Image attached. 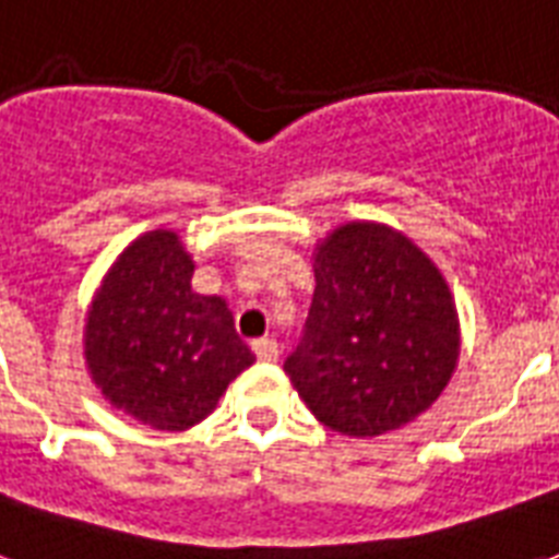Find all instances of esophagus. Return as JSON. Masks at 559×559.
<instances>
[{
  "label": "esophagus",
  "instance_id": "34e87169",
  "mask_svg": "<svg viewBox=\"0 0 559 559\" xmlns=\"http://www.w3.org/2000/svg\"><path fill=\"white\" fill-rule=\"evenodd\" d=\"M252 350H254V357L263 359V362H275L281 354V345L275 340H270V336H263V340L252 342Z\"/></svg>",
  "mask_w": 559,
  "mask_h": 559
}]
</instances>
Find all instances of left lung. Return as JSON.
I'll return each instance as SVG.
<instances>
[{
	"label": "left lung",
	"instance_id": "8db88e82",
	"mask_svg": "<svg viewBox=\"0 0 559 559\" xmlns=\"http://www.w3.org/2000/svg\"><path fill=\"white\" fill-rule=\"evenodd\" d=\"M459 362V316L435 263L380 223L336 228L316 254V293L284 362L333 432L373 438L432 406Z\"/></svg>",
	"mask_w": 559,
	"mask_h": 559
}]
</instances>
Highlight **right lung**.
<instances>
[{"mask_svg": "<svg viewBox=\"0 0 559 559\" xmlns=\"http://www.w3.org/2000/svg\"><path fill=\"white\" fill-rule=\"evenodd\" d=\"M193 263L174 231L156 228L112 263L86 319V362L112 406L179 432L217 406L254 362L226 301L191 289Z\"/></svg>", "mask_w": 559, "mask_h": 559, "instance_id": "right-lung-1", "label": "right lung"}]
</instances>
